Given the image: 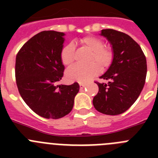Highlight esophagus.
Listing matches in <instances>:
<instances>
[{"instance_id": "obj_1", "label": "esophagus", "mask_w": 158, "mask_h": 158, "mask_svg": "<svg viewBox=\"0 0 158 158\" xmlns=\"http://www.w3.org/2000/svg\"><path fill=\"white\" fill-rule=\"evenodd\" d=\"M79 86H80L81 89H83V88L85 86V85L84 83H79Z\"/></svg>"}]
</instances>
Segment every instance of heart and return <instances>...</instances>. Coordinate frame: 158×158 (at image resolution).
Instances as JSON below:
<instances>
[{
	"label": "heart",
	"instance_id": "obj_1",
	"mask_svg": "<svg viewBox=\"0 0 158 158\" xmlns=\"http://www.w3.org/2000/svg\"><path fill=\"white\" fill-rule=\"evenodd\" d=\"M81 45L92 51L89 59V65H75L70 67L66 72V77L69 81L86 82L96 76L100 71L97 64L102 69H106L111 65L115 57L112 47L104 45V40L99 37L88 35L79 40ZM75 46L69 43L62 47L60 53V58L64 65L69 66L74 62ZM97 64H96L95 63Z\"/></svg>",
	"mask_w": 158,
	"mask_h": 158
}]
</instances>
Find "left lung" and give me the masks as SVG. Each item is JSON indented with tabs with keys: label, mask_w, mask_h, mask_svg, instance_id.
<instances>
[{
	"label": "left lung",
	"mask_w": 158,
	"mask_h": 158,
	"mask_svg": "<svg viewBox=\"0 0 158 158\" xmlns=\"http://www.w3.org/2000/svg\"><path fill=\"white\" fill-rule=\"evenodd\" d=\"M101 35L111 43L115 57L109 69L100 77L108 82L95 81L99 91L93 104L99 112L119 115L132 106L144 87L146 58L140 46L123 32L104 29Z\"/></svg>",
	"instance_id": "8db88e82"
}]
</instances>
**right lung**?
Returning a JSON list of instances; mask_svg holds the SVG:
<instances>
[{"label": "right lung", "instance_id": "obj_1", "mask_svg": "<svg viewBox=\"0 0 158 158\" xmlns=\"http://www.w3.org/2000/svg\"><path fill=\"white\" fill-rule=\"evenodd\" d=\"M64 33L43 31L23 44L16 54L15 76L19 93L32 111L57 119L73 109L79 85H58L65 67L60 58Z\"/></svg>", "mask_w": 158, "mask_h": 158}]
</instances>
